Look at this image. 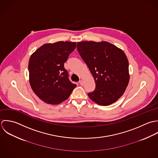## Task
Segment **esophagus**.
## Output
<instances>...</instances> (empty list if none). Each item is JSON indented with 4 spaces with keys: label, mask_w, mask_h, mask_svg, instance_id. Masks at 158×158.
I'll list each match as a JSON object with an SVG mask.
<instances>
[{
    "label": "esophagus",
    "mask_w": 158,
    "mask_h": 158,
    "mask_svg": "<svg viewBox=\"0 0 158 158\" xmlns=\"http://www.w3.org/2000/svg\"><path fill=\"white\" fill-rule=\"evenodd\" d=\"M79 84H80V85H84V81H83L82 80H81V81H79Z\"/></svg>",
    "instance_id": "34e87169"
}]
</instances>
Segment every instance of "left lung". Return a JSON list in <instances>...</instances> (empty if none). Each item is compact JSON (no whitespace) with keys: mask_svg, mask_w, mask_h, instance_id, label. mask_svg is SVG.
Returning a JSON list of instances; mask_svg holds the SVG:
<instances>
[{"mask_svg":"<svg viewBox=\"0 0 158 158\" xmlns=\"http://www.w3.org/2000/svg\"><path fill=\"white\" fill-rule=\"evenodd\" d=\"M78 52L95 79V90L89 97L100 106H109L123 95L129 81V63L124 52L107 42L82 41Z\"/></svg>","mask_w":158,"mask_h":158,"instance_id":"left-lung-1","label":"left lung"}]
</instances>
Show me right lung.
<instances>
[{"instance_id": "1", "label": "right lung", "mask_w": 158, "mask_h": 158, "mask_svg": "<svg viewBox=\"0 0 158 158\" xmlns=\"http://www.w3.org/2000/svg\"><path fill=\"white\" fill-rule=\"evenodd\" d=\"M76 42L44 44L33 53L29 62V82L32 90L43 101L58 104L67 99L77 86L68 78L64 67Z\"/></svg>"}]
</instances>
